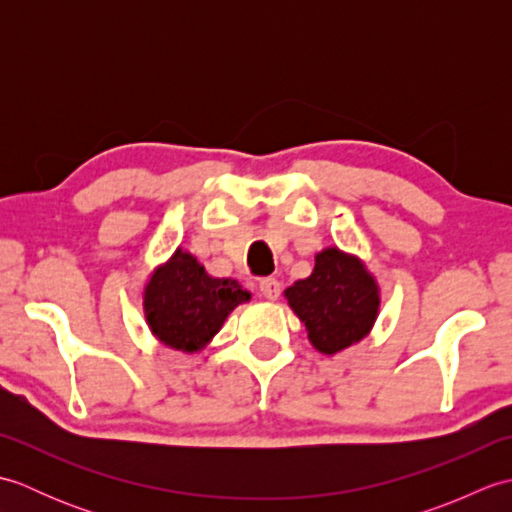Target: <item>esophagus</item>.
Returning a JSON list of instances; mask_svg holds the SVG:
<instances>
[{
	"instance_id": "obj_1",
	"label": "esophagus",
	"mask_w": 512,
	"mask_h": 512,
	"mask_svg": "<svg viewBox=\"0 0 512 512\" xmlns=\"http://www.w3.org/2000/svg\"><path fill=\"white\" fill-rule=\"evenodd\" d=\"M259 292H262L264 299L275 301L281 292V284L275 277H264L262 281H259Z\"/></svg>"
}]
</instances>
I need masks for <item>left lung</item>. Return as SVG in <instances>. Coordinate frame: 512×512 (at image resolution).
Returning a JSON list of instances; mask_svg holds the SVG:
<instances>
[{"label":"left lung","instance_id":"obj_1","mask_svg":"<svg viewBox=\"0 0 512 512\" xmlns=\"http://www.w3.org/2000/svg\"><path fill=\"white\" fill-rule=\"evenodd\" d=\"M284 297L321 354H336L363 341L380 310L376 277L356 255L336 246L317 253L312 275L286 288Z\"/></svg>","mask_w":512,"mask_h":512}]
</instances>
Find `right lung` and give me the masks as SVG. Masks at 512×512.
<instances>
[{
	"label": "right lung",
	"instance_id": "obj_1",
	"mask_svg": "<svg viewBox=\"0 0 512 512\" xmlns=\"http://www.w3.org/2000/svg\"><path fill=\"white\" fill-rule=\"evenodd\" d=\"M250 292L235 279H217L178 248L151 273L143 290L145 321L156 339L180 352H200Z\"/></svg>",
	"mask_w": 512,
	"mask_h": 512
}]
</instances>
